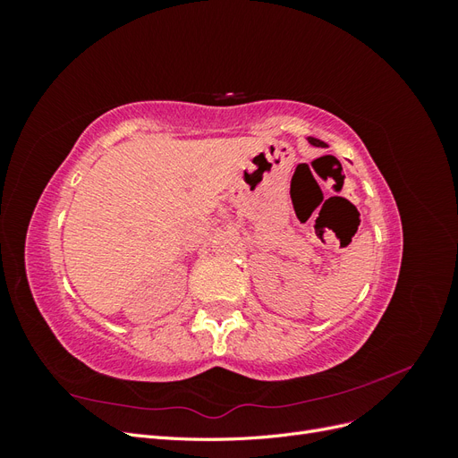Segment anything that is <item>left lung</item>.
<instances>
[{"instance_id": "obj_1", "label": "left lung", "mask_w": 458, "mask_h": 458, "mask_svg": "<svg viewBox=\"0 0 458 458\" xmlns=\"http://www.w3.org/2000/svg\"><path fill=\"white\" fill-rule=\"evenodd\" d=\"M308 141H310V145H313V147H327V143L321 141V140H317V137H308Z\"/></svg>"}]
</instances>
